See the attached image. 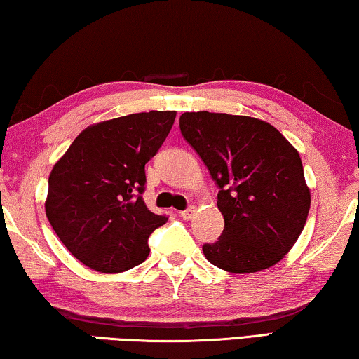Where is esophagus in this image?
I'll return each instance as SVG.
<instances>
[{
  "label": "esophagus",
  "instance_id": "1",
  "mask_svg": "<svg viewBox=\"0 0 359 359\" xmlns=\"http://www.w3.org/2000/svg\"><path fill=\"white\" fill-rule=\"evenodd\" d=\"M195 216V206H190V208H187L185 211H182L180 212V217L182 219H185V221H190L191 217Z\"/></svg>",
  "mask_w": 359,
  "mask_h": 359
}]
</instances>
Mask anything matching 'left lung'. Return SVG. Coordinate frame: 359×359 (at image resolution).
<instances>
[{"label": "left lung", "instance_id": "8db88e82", "mask_svg": "<svg viewBox=\"0 0 359 359\" xmlns=\"http://www.w3.org/2000/svg\"><path fill=\"white\" fill-rule=\"evenodd\" d=\"M180 132L219 187L222 235L203 245L233 274L274 266L295 245L311 205L299 154L276 127L248 116L184 112Z\"/></svg>", "mask_w": 359, "mask_h": 359}]
</instances>
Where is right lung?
I'll return each mask as SVG.
<instances>
[{"label":"right lung","mask_w":359,"mask_h":359,"mask_svg":"<svg viewBox=\"0 0 359 359\" xmlns=\"http://www.w3.org/2000/svg\"><path fill=\"white\" fill-rule=\"evenodd\" d=\"M174 119L175 111H149L90 126L55 164L46 217L80 263L114 274L147 259L148 237L168 216L143 201L145 164Z\"/></svg>","instance_id":"right-lung-1"}]
</instances>
